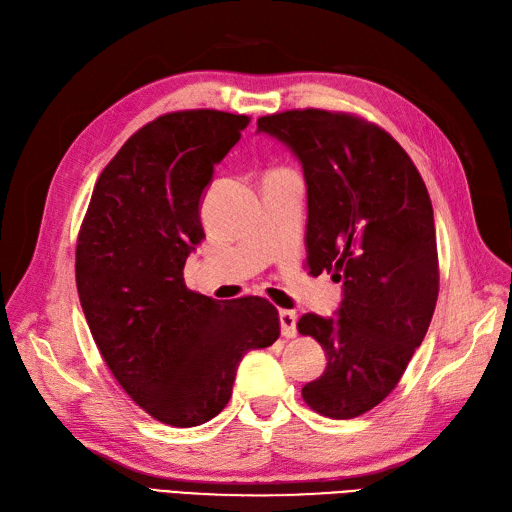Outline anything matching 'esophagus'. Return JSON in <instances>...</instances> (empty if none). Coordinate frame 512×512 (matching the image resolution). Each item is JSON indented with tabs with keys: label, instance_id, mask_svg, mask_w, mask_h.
Returning a JSON list of instances; mask_svg holds the SVG:
<instances>
[{
	"label": "esophagus",
	"instance_id": "obj_1",
	"mask_svg": "<svg viewBox=\"0 0 512 512\" xmlns=\"http://www.w3.org/2000/svg\"><path fill=\"white\" fill-rule=\"evenodd\" d=\"M280 324H282V335L294 337L297 335V314L290 312V309H282L280 312Z\"/></svg>",
	"mask_w": 512,
	"mask_h": 512
}]
</instances>
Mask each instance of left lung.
<instances>
[{"label":"left lung","mask_w":512,"mask_h":512,"mask_svg":"<svg viewBox=\"0 0 512 512\" xmlns=\"http://www.w3.org/2000/svg\"><path fill=\"white\" fill-rule=\"evenodd\" d=\"M286 143L307 183V265L344 282L335 318L305 314L299 333L327 352L303 386L329 418L376 408L421 346L436 309L440 265L425 181L395 138L354 113L294 108L258 119Z\"/></svg>","instance_id":"1"}]
</instances>
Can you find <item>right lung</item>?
<instances>
[{
    "label": "right lung",
    "mask_w": 512,
    "mask_h": 512,
    "mask_svg": "<svg viewBox=\"0 0 512 512\" xmlns=\"http://www.w3.org/2000/svg\"><path fill=\"white\" fill-rule=\"evenodd\" d=\"M250 117L213 108L160 115L100 173L76 239V288L106 367L160 423L220 414L247 350L280 337L262 297L215 301L183 282L205 237L198 203Z\"/></svg>",
    "instance_id": "1"
}]
</instances>
